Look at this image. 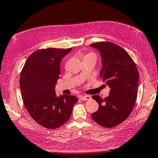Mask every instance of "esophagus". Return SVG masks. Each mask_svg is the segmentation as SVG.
Instances as JSON below:
<instances>
[{
	"label": "esophagus",
	"mask_w": 158,
	"mask_h": 158,
	"mask_svg": "<svg viewBox=\"0 0 158 158\" xmlns=\"http://www.w3.org/2000/svg\"><path fill=\"white\" fill-rule=\"evenodd\" d=\"M80 99L82 101H86V100L91 99V97L89 95H81L80 97Z\"/></svg>",
	"instance_id": "34e87169"
}]
</instances>
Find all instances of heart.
I'll list each match as a JSON object with an SVG mask.
<instances>
[{
	"label": "heart",
	"mask_w": 158,
	"mask_h": 158,
	"mask_svg": "<svg viewBox=\"0 0 158 158\" xmlns=\"http://www.w3.org/2000/svg\"><path fill=\"white\" fill-rule=\"evenodd\" d=\"M87 55H94V54H93V53H89V54H88ZM86 56V55H85ZM95 56V55H94Z\"/></svg>",
	"instance_id": "obj_1"
}]
</instances>
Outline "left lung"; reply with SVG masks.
Instances as JSON below:
<instances>
[{
  "label": "left lung",
  "mask_w": 158,
  "mask_h": 158,
  "mask_svg": "<svg viewBox=\"0 0 158 158\" xmlns=\"http://www.w3.org/2000/svg\"><path fill=\"white\" fill-rule=\"evenodd\" d=\"M97 49L102 58L100 76L110 88L108 97L98 95L92 98L99 103V109L92 114L93 120L105 128L120 125L130 115L137 96L139 74L131 56L118 45L109 41L90 45Z\"/></svg>",
  "instance_id": "8db88e82"
}]
</instances>
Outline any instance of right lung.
<instances>
[{"instance_id":"right-lung-1","label":"right lung","mask_w":158,"mask_h":158,"mask_svg":"<svg viewBox=\"0 0 158 158\" xmlns=\"http://www.w3.org/2000/svg\"><path fill=\"white\" fill-rule=\"evenodd\" d=\"M71 50L72 47L35 51L21 72L20 85L24 106L33 120L47 128H59L68 121L78 101L74 95L57 97L55 94L60 61Z\"/></svg>"}]
</instances>
